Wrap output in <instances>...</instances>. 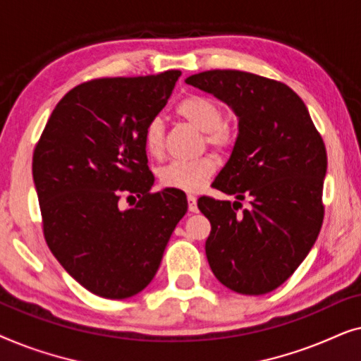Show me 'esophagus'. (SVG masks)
<instances>
[{"mask_svg": "<svg viewBox=\"0 0 361 361\" xmlns=\"http://www.w3.org/2000/svg\"><path fill=\"white\" fill-rule=\"evenodd\" d=\"M187 202H189V212H192V214H197V212H199V207H197L195 197L189 195V197H187Z\"/></svg>", "mask_w": 361, "mask_h": 361, "instance_id": "34e87169", "label": "esophagus"}]
</instances>
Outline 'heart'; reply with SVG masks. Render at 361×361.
I'll return each mask as SVG.
<instances>
[{
	"label": "heart",
	"instance_id": "obj_1",
	"mask_svg": "<svg viewBox=\"0 0 361 361\" xmlns=\"http://www.w3.org/2000/svg\"><path fill=\"white\" fill-rule=\"evenodd\" d=\"M177 116L197 130L205 133V142L224 152L233 145L235 133L228 123L221 120V108L209 97L189 95L177 103ZM142 147L151 157L164 152V125L159 118H152L142 131ZM216 172L214 157L204 156L195 161H176L159 171V182L167 189L199 194L209 185Z\"/></svg>",
	"mask_w": 361,
	"mask_h": 361
}]
</instances>
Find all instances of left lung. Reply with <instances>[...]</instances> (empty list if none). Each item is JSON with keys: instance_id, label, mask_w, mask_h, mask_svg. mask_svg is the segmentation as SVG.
<instances>
[{"instance_id": "1", "label": "left lung", "mask_w": 361, "mask_h": 361, "mask_svg": "<svg viewBox=\"0 0 361 361\" xmlns=\"http://www.w3.org/2000/svg\"><path fill=\"white\" fill-rule=\"evenodd\" d=\"M185 83L212 93L238 116V136L214 187L236 200L200 197L210 220L207 259L238 294L279 288L299 268L324 220L327 151L307 106L284 83L240 71H207ZM252 207L235 212L238 200Z\"/></svg>"}]
</instances>
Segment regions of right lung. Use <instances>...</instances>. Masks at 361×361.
<instances>
[{
	"instance_id": "1",
	"label": "right lung",
	"mask_w": 361,
	"mask_h": 361,
	"mask_svg": "<svg viewBox=\"0 0 361 361\" xmlns=\"http://www.w3.org/2000/svg\"><path fill=\"white\" fill-rule=\"evenodd\" d=\"M180 71L98 78L54 108L32 156L44 236L63 269L90 293L126 299L159 269L187 212L182 190L152 194L142 131L166 106ZM138 197L123 209L121 198Z\"/></svg>"
}]
</instances>
